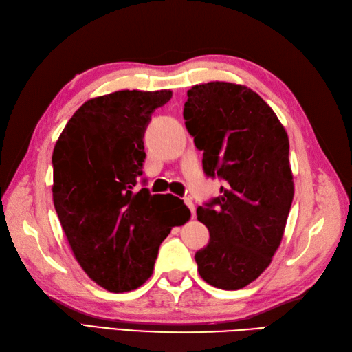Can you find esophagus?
<instances>
[{
  "label": "esophagus",
  "mask_w": 352,
  "mask_h": 352,
  "mask_svg": "<svg viewBox=\"0 0 352 352\" xmlns=\"http://www.w3.org/2000/svg\"><path fill=\"white\" fill-rule=\"evenodd\" d=\"M184 204L188 206V210H190V212H192V219H195L196 212H195V205H193L192 199H188V197H186V199H184Z\"/></svg>",
  "instance_id": "obj_1"
}]
</instances>
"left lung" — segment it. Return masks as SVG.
<instances>
[{
	"label": "left lung",
	"instance_id": "8db88e82",
	"mask_svg": "<svg viewBox=\"0 0 352 352\" xmlns=\"http://www.w3.org/2000/svg\"><path fill=\"white\" fill-rule=\"evenodd\" d=\"M184 120L204 170L224 182L197 208L210 242L195 254L204 281L239 290L262 275L284 235L294 196L287 132L262 98L226 82L187 90Z\"/></svg>",
	"mask_w": 352,
	"mask_h": 352
}]
</instances>
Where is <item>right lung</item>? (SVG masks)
<instances>
[{
	"label": "right lung",
	"instance_id": "obj_1",
	"mask_svg": "<svg viewBox=\"0 0 352 352\" xmlns=\"http://www.w3.org/2000/svg\"><path fill=\"white\" fill-rule=\"evenodd\" d=\"M170 96V90H119L89 99L53 150L52 192L60 226L78 265L108 292L146 283L162 242L190 217L177 196L137 187L146 160L144 132Z\"/></svg>",
	"mask_w": 352,
	"mask_h": 352
}]
</instances>
